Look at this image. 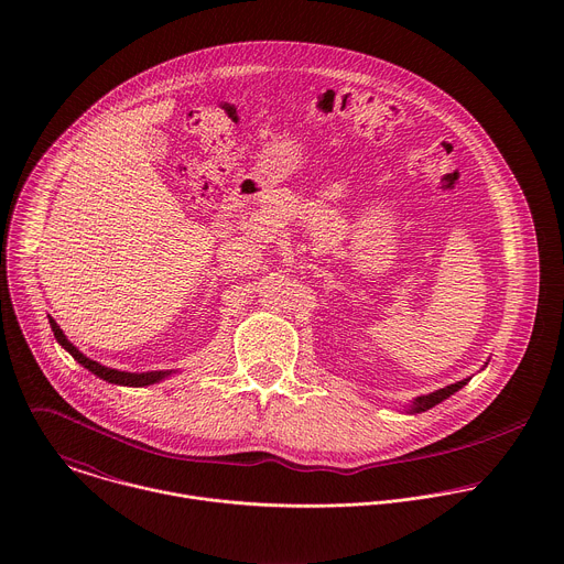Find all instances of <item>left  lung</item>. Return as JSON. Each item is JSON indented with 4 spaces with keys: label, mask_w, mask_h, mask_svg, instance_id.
<instances>
[{
    "label": "left lung",
    "mask_w": 564,
    "mask_h": 564,
    "mask_svg": "<svg viewBox=\"0 0 564 564\" xmlns=\"http://www.w3.org/2000/svg\"><path fill=\"white\" fill-rule=\"evenodd\" d=\"M466 381L468 379H464V381H457V383H451V386H446V388H440V390H435V392H431V394H424V397H417L415 401H413V413H422V411H429V409H433L435 404H440V401H444L446 397H451L453 392H457L462 386H466Z\"/></svg>",
    "instance_id": "1"
}]
</instances>
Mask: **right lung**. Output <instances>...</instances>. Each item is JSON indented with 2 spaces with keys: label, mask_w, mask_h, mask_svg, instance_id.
I'll return each mask as SVG.
<instances>
[{
  "label": "right lung",
  "mask_w": 564,
  "mask_h": 564,
  "mask_svg": "<svg viewBox=\"0 0 564 564\" xmlns=\"http://www.w3.org/2000/svg\"><path fill=\"white\" fill-rule=\"evenodd\" d=\"M51 321V330H53V335H55V339H57V344L77 361V364H83L87 370H91L96 377H100V379H105V381H109V383H118V386H133V388H142V386H151V383H155V381H160V379H165L167 375H172V372H165V370H151V372H122V370H113V368H107V366H100L98 361H94V359H89V357H85L83 352H79L66 337H64V333L59 330V326L55 324L53 318H48Z\"/></svg>",
  "instance_id": "add662e5"
}]
</instances>
